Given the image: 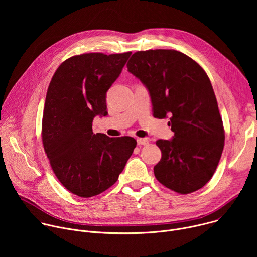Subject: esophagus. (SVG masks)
I'll return each mask as SVG.
<instances>
[{
	"mask_svg": "<svg viewBox=\"0 0 257 257\" xmlns=\"http://www.w3.org/2000/svg\"><path fill=\"white\" fill-rule=\"evenodd\" d=\"M149 139H146V138H138L137 139V144L138 145H148L149 144Z\"/></svg>",
	"mask_w": 257,
	"mask_h": 257,
	"instance_id": "34e87169",
	"label": "esophagus"
}]
</instances>
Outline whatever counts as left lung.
I'll return each mask as SVG.
<instances>
[{
	"mask_svg": "<svg viewBox=\"0 0 257 257\" xmlns=\"http://www.w3.org/2000/svg\"><path fill=\"white\" fill-rule=\"evenodd\" d=\"M127 68L148 88L154 117H171L173 138L157 141L162 159L154 168L156 178L181 194L202 188L214 174L225 144L223 120L205 71L175 50L136 52Z\"/></svg>",
	"mask_w": 257,
	"mask_h": 257,
	"instance_id": "obj_1",
	"label": "left lung"
}]
</instances>
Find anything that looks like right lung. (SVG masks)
I'll return each mask as SVG.
<instances>
[{"instance_id": "right-lung-1", "label": "right lung", "mask_w": 257, "mask_h": 257, "mask_svg": "<svg viewBox=\"0 0 257 257\" xmlns=\"http://www.w3.org/2000/svg\"><path fill=\"white\" fill-rule=\"evenodd\" d=\"M131 52L89 53L64 61L50 82L43 116V143L62 185L80 197L108 189L131 157L136 140L92 132L95 116H106L105 95Z\"/></svg>"}]
</instances>
